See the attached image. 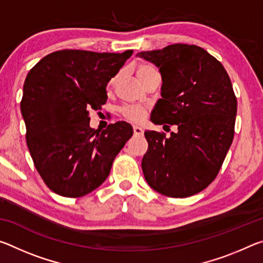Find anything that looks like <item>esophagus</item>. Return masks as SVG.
Segmentation results:
<instances>
[{
  "instance_id": "esophagus-1",
  "label": "esophagus",
  "mask_w": 263,
  "mask_h": 263,
  "mask_svg": "<svg viewBox=\"0 0 263 263\" xmlns=\"http://www.w3.org/2000/svg\"><path fill=\"white\" fill-rule=\"evenodd\" d=\"M133 133H135V136H142L144 135V130L140 126L135 125L133 126Z\"/></svg>"
}]
</instances>
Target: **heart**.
Here are the masks:
<instances>
[{"label": "heart", "instance_id": "obj_1", "mask_svg": "<svg viewBox=\"0 0 263 263\" xmlns=\"http://www.w3.org/2000/svg\"><path fill=\"white\" fill-rule=\"evenodd\" d=\"M154 74H159V73L152 65L140 64L136 68V75L141 83L145 82L146 80ZM114 81L115 80H111L110 86H112ZM122 115L127 119V121L139 123L141 121H144L146 115H147V110H146L145 106L142 105H126L122 109Z\"/></svg>", "mask_w": 263, "mask_h": 263}]
</instances>
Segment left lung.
<instances>
[{
    "label": "left lung",
    "mask_w": 263,
    "mask_h": 263,
    "mask_svg": "<svg viewBox=\"0 0 263 263\" xmlns=\"http://www.w3.org/2000/svg\"><path fill=\"white\" fill-rule=\"evenodd\" d=\"M138 55L157 66L162 78V99L151 121L177 127L169 138L145 132L148 149L142 173L158 193L189 197L216 179L233 141L237 97L232 83L224 66L199 46L173 44Z\"/></svg>",
    "instance_id": "1"
}]
</instances>
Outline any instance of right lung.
Instances as JSON below:
<instances>
[{
  "label": "right lung",
  "instance_id": "obj_1",
  "mask_svg": "<svg viewBox=\"0 0 263 263\" xmlns=\"http://www.w3.org/2000/svg\"><path fill=\"white\" fill-rule=\"evenodd\" d=\"M133 51L50 53L26 75L21 111L34 167L53 193L82 197L110 174L116 155L133 135L126 122L89 126V110L108 100L106 84Z\"/></svg>",
  "mask_w": 263,
  "mask_h": 263
}]
</instances>
